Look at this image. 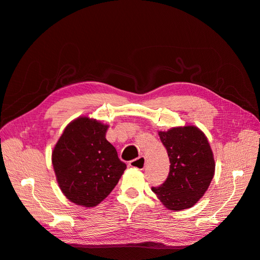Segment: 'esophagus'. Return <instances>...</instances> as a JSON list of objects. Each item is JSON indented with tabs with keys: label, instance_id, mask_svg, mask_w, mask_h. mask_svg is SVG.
Wrapping results in <instances>:
<instances>
[{
	"label": "esophagus",
	"instance_id": "esophagus-1",
	"mask_svg": "<svg viewBox=\"0 0 260 260\" xmlns=\"http://www.w3.org/2000/svg\"><path fill=\"white\" fill-rule=\"evenodd\" d=\"M128 165H129V167L137 168V169H139V170H142V169L145 166V157L144 156H139L138 158H136V159L131 160Z\"/></svg>",
	"mask_w": 260,
	"mask_h": 260
}]
</instances>
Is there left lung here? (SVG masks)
<instances>
[{"label":"left lung","mask_w":260,"mask_h":260,"mask_svg":"<svg viewBox=\"0 0 260 260\" xmlns=\"http://www.w3.org/2000/svg\"><path fill=\"white\" fill-rule=\"evenodd\" d=\"M170 159L165 182L152 187L162 204L171 210L192 207L208 189L214 174V160L208 140L196 126L159 132Z\"/></svg>","instance_id":"obj_1"}]
</instances>
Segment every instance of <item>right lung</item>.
Instances as JSON below:
<instances>
[{"label":"right lung","mask_w":260,"mask_h":260,"mask_svg":"<svg viewBox=\"0 0 260 260\" xmlns=\"http://www.w3.org/2000/svg\"><path fill=\"white\" fill-rule=\"evenodd\" d=\"M107 128L95 120L77 118L66 127L52 153L58 185L77 205L100 204L126 169L115 146L105 138Z\"/></svg>","instance_id":"1"}]
</instances>
